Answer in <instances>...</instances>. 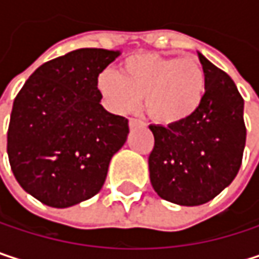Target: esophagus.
<instances>
[{"mask_svg":"<svg viewBox=\"0 0 259 259\" xmlns=\"http://www.w3.org/2000/svg\"><path fill=\"white\" fill-rule=\"evenodd\" d=\"M139 126H144L142 121L136 120V118H130L129 120V127L130 129H135V127H139Z\"/></svg>","mask_w":259,"mask_h":259,"instance_id":"1","label":"esophagus"}]
</instances>
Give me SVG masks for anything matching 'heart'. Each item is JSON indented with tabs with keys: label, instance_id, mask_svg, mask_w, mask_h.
<instances>
[{
	"label": "heart",
	"instance_id": "b5f03b06",
	"mask_svg": "<svg viewBox=\"0 0 259 259\" xmlns=\"http://www.w3.org/2000/svg\"><path fill=\"white\" fill-rule=\"evenodd\" d=\"M205 72L195 57L135 54L120 73L105 69L96 78L103 106L112 114L135 111L145 97L148 114L160 124L174 126L199 108L205 94Z\"/></svg>",
	"mask_w": 259,
	"mask_h": 259
}]
</instances>
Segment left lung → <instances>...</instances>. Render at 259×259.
I'll use <instances>...</instances> for the list:
<instances>
[{
	"instance_id": "8db88e82",
	"label": "left lung",
	"mask_w": 259,
	"mask_h": 259,
	"mask_svg": "<svg viewBox=\"0 0 259 259\" xmlns=\"http://www.w3.org/2000/svg\"><path fill=\"white\" fill-rule=\"evenodd\" d=\"M205 72V94L187 120L151 124L154 148L150 181L165 201L193 207L211 201L235 179L246 144L244 100L234 80L198 52Z\"/></svg>"
}]
</instances>
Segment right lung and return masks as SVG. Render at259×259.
I'll list each match as a JSON object with an SVG mask.
<instances>
[{
  "mask_svg": "<svg viewBox=\"0 0 259 259\" xmlns=\"http://www.w3.org/2000/svg\"><path fill=\"white\" fill-rule=\"evenodd\" d=\"M120 51L83 48L41 64L13 102L7 154L15 179L40 202L67 208L94 196L129 120L100 105L96 78Z\"/></svg>",
  "mask_w": 259,
  "mask_h": 259,
  "instance_id": "obj_1",
  "label": "right lung"
}]
</instances>
